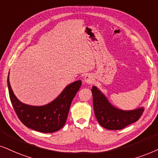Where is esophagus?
<instances>
[{"mask_svg": "<svg viewBox=\"0 0 158 158\" xmlns=\"http://www.w3.org/2000/svg\"><path fill=\"white\" fill-rule=\"evenodd\" d=\"M84 81H85V83L90 84L93 82V77H92V76H90L89 74H87V75H85V78H84Z\"/></svg>", "mask_w": 158, "mask_h": 158, "instance_id": "esophagus-1", "label": "esophagus"}]
</instances>
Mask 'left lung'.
Returning <instances> with one entry per match:
<instances>
[{"label": "left lung", "mask_w": 158, "mask_h": 158, "mask_svg": "<svg viewBox=\"0 0 158 158\" xmlns=\"http://www.w3.org/2000/svg\"><path fill=\"white\" fill-rule=\"evenodd\" d=\"M93 108L95 117L106 129L121 130L138 121L143 112V108L132 111H123L114 107L101 92L93 86L92 89Z\"/></svg>", "instance_id": "8db88e82"}]
</instances>
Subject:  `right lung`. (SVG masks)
I'll use <instances>...</instances> for the list:
<instances>
[{
	"label": "right lung",
	"mask_w": 158,
	"mask_h": 158,
	"mask_svg": "<svg viewBox=\"0 0 158 158\" xmlns=\"http://www.w3.org/2000/svg\"><path fill=\"white\" fill-rule=\"evenodd\" d=\"M8 75L7 84L11 104L18 118L26 127L41 133H54L64 126L71 102L81 85L80 80L70 84L52 102L42 106L23 103L14 94Z\"/></svg>",
	"instance_id": "1"
}]
</instances>
